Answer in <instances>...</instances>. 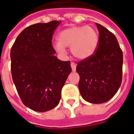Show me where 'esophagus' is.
I'll return each mask as SVG.
<instances>
[{
	"mask_svg": "<svg viewBox=\"0 0 134 134\" xmlns=\"http://www.w3.org/2000/svg\"><path fill=\"white\" fill-rule=\"evenodd\" d=\"M71 69H72V71H76V64L75 63H71Z\"/></svg>",
	"mask_w": 134,
	"mask_h": 134,
	"instance_id": "esophagus-1",
	"label": "esophagus"
}]
</instances>
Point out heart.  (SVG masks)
Masks as SVG:
<instances>
[{
  "label": "heart",
  "mask_w": 134,
  "mask_h": 134,
  "mask_svg": "<svg viewBox=\"0 0 134 134\" xmlns=\"http://www.w3.org/2000/svg\"><path fill=\"white\" fill-rule=\"evenodd\" d=\"M58 41L54 47L58 52L64 53L65 47H70L74 56L85 60L92 56L97 50L99 35L90 26H71L59 32Z\"/></svg>",
  "instance_id": "obj_1"
}]
</instances>
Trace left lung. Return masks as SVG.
Wrapping results in <instances>:
<instances>
[{"mask_svg":"<svg viewBox=\"0 0 134 134\" xmlns=\"http://www.w3.org/2000/svg\"><path fill=\"white\" fill-rule=\"evenodd\" d=\"M97 48L92 56L77 63L79 88L82 97L92 104L108 102L116 94L122 79V51L113 33L96 23Z\"/></svg>","mask_w":134,"mask_h":134,"instance_id":"left-lung-1","label":"left lung"}]
</instances>
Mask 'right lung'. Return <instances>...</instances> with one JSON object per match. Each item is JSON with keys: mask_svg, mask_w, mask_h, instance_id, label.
Wrapping results in <instances>:
<instances>
[{"mask_svg": "<svg viewBox=\"0 0 134 134\" xmlns=\"http://www.w3.org/2000/svg\"><path fill=\"white\" fill-rule=\"evenodd\" d=\"M60 22L28 26L12 46L14 83L23 104L35 111H48L59 104L62 88L71 71L70 61H61L54 55L52 37Z\"/></svg>", "mask_w": 134, "mask_h": 134, "instance_id": "obj_1", "label": "right lung"}]
</instances>
